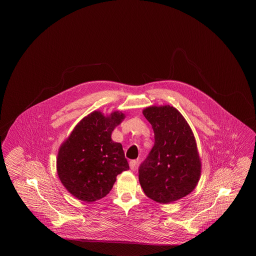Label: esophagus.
I'll list each match as a JSON object with an SVG mask.
<instances>
[{
    "label": "esophagus",
    "instance_id": "obj_1",
    "mask_svg": "<svg viewBox=\"0 0 256 256\" xmlns=\"http://www.w3.org/2000/svg\"><path fill=\"white\" fill-rule=\"evenodd\" d=\"M136 165H137V161L136 160H130V167L132 170H134L136 168Z\"/></svg>",
    "mask_w": 256,
    "mask_h": 256
}]
</instances>
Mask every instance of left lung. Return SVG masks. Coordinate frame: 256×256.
I'll return each instance as SVG.
<instances>
[{
  "label": "left lung",
  "instance_id": "8db88e82",
  "mask_svg": "<svg viewBox=\"0 0 256 256\" xmlns=\"http://www.w3.org/2000/svg\"><path fill=\"white\" fill-rule=\"evenodd\" d=\"M154 132V145L139 169L146 196L170 204L190 194L200 178L202 161L195 136L182 114L170 106L143 110Z\"/></svg>",
  "mask_w": 256,
  "mask_h": 256
}]
</instances>
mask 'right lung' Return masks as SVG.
<instances>
[{
    "label": "right lung",
    "instance_id": "add662e5",
    "mask_svg": "<svg viewBox=\"0 0 256 256\" xmlns=\"http://www.w3.org/2000/svg\"><path fill=\"white\" fill-rule=\"evenodd\" d=\"M122 111H93L74 126L58 152L56 172L63 186L80 200L93 202L108 195L116 178L130 166L122 144L112 141Z\"/></svg>",
    "mask_w": 256,
    "mask_h": 256
}]
</instances>
